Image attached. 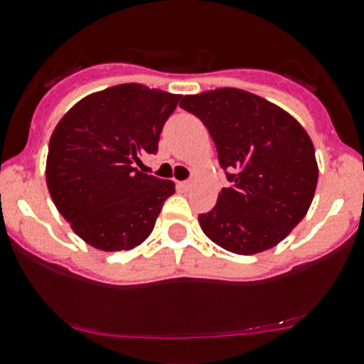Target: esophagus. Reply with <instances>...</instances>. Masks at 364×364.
Instances as JSON below:
<instances>
[{
  "mask_svg": "<svg viewBox=\"0 0 364 364\" xmlns=\"http://www.w3.org/2000/svg\"><path fill=\"white\" fill-rule=\"evenodd\" d=\"M178 186H179V188H183V190H188L190 186H192V181H179Z\"/></svg>",
  "mask_w": 364,
  "mask_h": 364,
  "instance_id": "34e87169",
  "label": "esophagus"
}]
</instances>
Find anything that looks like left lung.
Wrapping results in <instances>:
<instances>
[{"mask_svg": "<svg viewBox=\"0 0 364 364\" xmlns=\"http://www.w3.org/2000/svg\"><path fill=\"white\" fill-rule=\"evenodd\" d=\"M179 107L206 126L231 183L199 215L204 235L235 254L277 245L315 196L318 167L308 133L283 108L240 88L185 96Z\"/></svg>", "mask_w": 364, "mask_h": 364, "instance_id": "left-lung-1", "label": "left lung"}]
</instances>
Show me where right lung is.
I'll return each instance as SVG.
<instances>
[{"instance_id": "add662e5", "label": "right lung", "mask_w": 364, "mask_h": 364, "mask_svg": "<svg viewBox=\"0 0 364 364\" xmlns=\"http://www.w3.org/2000/svg\"><path fill=\"white\" fill-rule=\"evenodd\" d=\"M181 96L124 83L77 101L49 140L46 183L56 210L88 245L114 252L151 235L168 179L144 174Z\"/></svg>"}]
</instances>
